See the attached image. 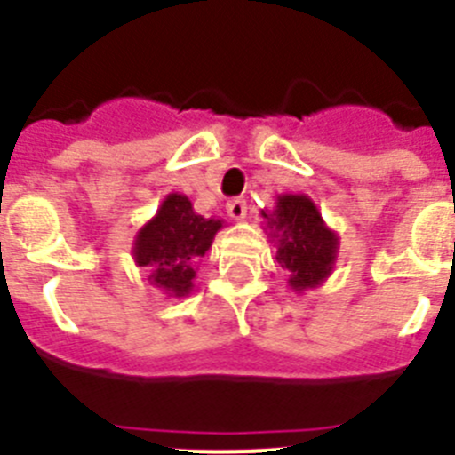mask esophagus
<instances>
[{
  "label": "esophagus",
  "mask_w": 455,
  "mask_h": 455,
  "mask_svg": "<svg viewBox=\"0 0 455 455\" xmlns=\"http://www.w3.org/2000/svg\"><path fill=\"white\" fill-rule=\"evenodd\" d=\"M225 209H228V214H230L235 220H243V219H246L248 204H246V200H243V198H232V200H228Z\"/></svg>",
  "instance_id": "esophagus-1"
}]
</instances>
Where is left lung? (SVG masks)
Masks as SVG:
<instances>
[{
    "mask_svg": "<svg viewBox=\"0 0 455 455\" xmlns=\"http://www.w3.org/2000/svg\"><path fill=\"white\" fill-rule=\"evenodd\" d=\"M264 230L275 243V259L287 271V287L296 293L325 283L337 262L339 236L325 225L315 200L305 193H280L275 207L262 209Z\"/></svg>",
    "mask_w": 455,
    "mask_h": 455,
    "instance_id": "obj_1",
    "label": "left lung"
}]
</instances>
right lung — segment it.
Returning <instances> with one entry per match:
<instances>
[{"label": "right lung", "mask_w": 455, "mask_h": 455, "mask_svg": "<svg viewBox=\"0 0 455 455\" xmlns=\"http://www.w3.org/2000/svg\"><path fill=\"white\" fill-rule=\"evenodd\" d=\"M220 228V219L196 214L184 193H168L156 214L134 236L132 255L136 267L150 271L148 283L166 296L182 299L193 291L198 262Z\"/></svg>", "instance_id": "1"}]
</instances>
